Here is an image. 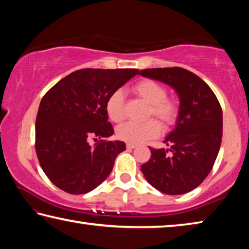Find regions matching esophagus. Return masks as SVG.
<instances>
[{"instance_id":"34e87169","label":"esophagus","mask_w":249,"mask_h":249,"mask_svg":"<svg viewBox=\"0 0 249 249\" xmlns=\"http://www.w3.org/2000/svg\"><path fill=\"white\" fill-rule=\"evenodd\" d=\"M137 146V144H133V143H127V149L128 150H132Z\"/></svg>"}]
</instances>
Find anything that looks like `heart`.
<instances>
[{
  "label": "heart",
  "mask_w": 249,
  "mask_h": 249,
  "mask_svg": "<svg viewBox=\"0 0 249 249\" xmlns=\"http://www.w3.org/2000/svg\"><path fill=\"white\" fill-rule=\"evenodd\" d=\"M131 93L147 104L145 118L155 117L164 129L171 128L179 113V104L173 96L167 95L166 86L152 78H143L131 87ZM124 96L120 89L113 90L106 100V113L113 122H120L124 118ZM154 120L138 122H125L117 128L116 134L120 140L128 143L144 142L158 137L160 126Z\"/></svg>",
  "instance_id": "1"
}]
</instances>
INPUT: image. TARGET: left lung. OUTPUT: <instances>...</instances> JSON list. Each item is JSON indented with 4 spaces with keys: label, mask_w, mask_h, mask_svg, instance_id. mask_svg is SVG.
I'll return each mask as SVG.
<instances>
[{
    "label": "left lung",
    "mask_w": 249,
    "mask_h": 249,
    "mask_svg": "<svg viewBox=\"0 0 249 249\" xmlns=\"http://www.w3.org/2000/svg\"><path fill=\"white\" fill-rule=\"evenodd\" d=\"M140 74L171 85L180 99L176 127L164 141L169 149L150 147L151 159L141 171L160 193H189L210 174L220 151L223 132L221 105L210 86L186 69H145Z\"/></svg>",
    "instance_id": "obj_1"
}]
</instances>
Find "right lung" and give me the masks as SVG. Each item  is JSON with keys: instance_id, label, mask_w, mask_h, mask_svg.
<instances>
[{"instance_id": "1", "label": "right lung", "mask_w": 249, "mask_h": 249, "mask_svg": "<svg viewBox=\"0 0 249 249\" xmlns=\"http://www.w3.org/2000/svg\"><path fill=\"white\" fill-rule=\"evenodd\" d=\"M139 73L138 69H82L43 96L36 118L35 147L42 171L68 194L89 193L111 173L121 141H109L113 128L106 100ZM90 140L98 143L91 147Z\"/></svg>"}]
</instances>
